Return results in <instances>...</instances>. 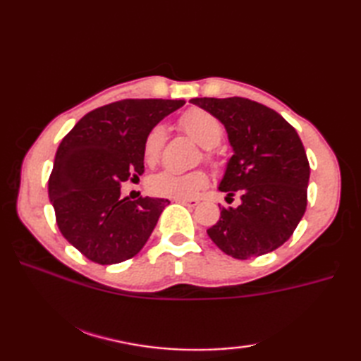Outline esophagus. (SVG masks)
<instances>
[{"label": "esophagus", "instance_id": "obj_1", "mask_svg": "<svg viewBox=\"0 0 361 361\" xmlns=\"http://www.w3.org/2000/svg\"><path fill=\"white\" fill-rule=\"evenodd\" d=\"M175 202L181 203V204H186V206H189V208H194V206L200 203L197 200V198H175Z\"/></svg>", "mask_w": 361, "mask_h": 361}]
</instances>
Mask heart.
<instances>
[{"instance_id": "b5f03b06", "label": "heart", "mask_w": 361, "mask_h": 361, "mask_svg": "<svg viewBox=\"0 0 361 361\" xmlns=\"http://www.w3.org/2000/svg\"><path fill=\"white\" fill-rule=\"evenodd\" d=\"M180 127L194 137V140L204 147V159L208 163H214L212 147L220 144L224 140L225 127L221 121L214 116L212 113L206 111L198 106L186 110L180 118ZM166 142V128L164 126H153L142 142V157L149 166H155ZM208 185V175L204 171H190V172H173V171H161L149 178V189L155 195L171 197V198H189L194 197L198 190H202Z\"/></svg>"}]
</instances>
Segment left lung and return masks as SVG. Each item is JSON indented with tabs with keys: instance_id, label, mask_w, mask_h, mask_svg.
Returning a JSON list of instances; mask_svg holds the SVG:
<instances>
[{
	"instance_id": "obj_1",
	"label": "left lung",
	"mask_w": 361,
	"mask_h": 361,
	"mask_svg": "<svg viewBox=\"0 0 361 361\" xmlns=\"http://www.w3.org/2000/svg\"><path fill=\"white\" fill-rule=\"evenodd\" d=\"M190 102L225 126L234 155L219 189L240 195L237 208H220L208 229L234 259H251L286 243L307 208L310 166L301 137L279 113L247 97H195Z\"/></svg>"
}]
</instances>
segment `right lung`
Returning <instances> with one entry per match:
<instances>
[{
    "mask_svg": "<svg viewBox=\"0 0 361 361\" xmlns=\"http://www.w3.org/2000/svg\"><path fill=\"white\" fill-rule=\"evenodd\" d=\"M185 101L124 99L87 113L60 142L48 192L60 233L87 259L111 265L149 240L166 198L121 197V185L144 173L149 130Z\"/></svg>",
    "mask_w": 361,
    "mask_h": 361,
    "instance_id": "add662e5",
    "label": "right lung"
}]
</instances>
